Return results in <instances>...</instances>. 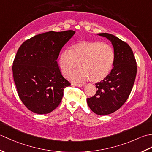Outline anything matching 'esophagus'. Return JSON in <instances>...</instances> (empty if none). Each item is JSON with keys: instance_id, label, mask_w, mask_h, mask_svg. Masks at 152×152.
Instances as JSON below:
<instances>
[{"instance_id": "obj_1", "label": "esophagus", "mask_w": 152, "mask_h": 152, "mask_svg": "<svg viewBox=\"0 0 152 152\" xmlns=\"http://www.w3.org/2000/svg\"><path fill=\"white\" fill-rule=\"evenodd\" d=\"M72 85L77 86V87H83V86H84V84H80V83H72Z\"/></svg>"}]
</instances>
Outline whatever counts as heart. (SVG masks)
<instances>
[{"label":"heart","instance_id":"heart-1","mask_svg":"<svg viewBox=\"0 0 152 152\" xmlns=\"http://www.w3.org/2000/svg\"><path fill=\"white\" fill-rule=\"evenodd\" d=\"M115 53L110 45L99 41H82L74 44L70 51L59 54L58 63L64 74L67 75L77 67L80 69L69 75L76 82L90 80L92 82L102 81L112 69Z\"/></svg>","mask_w":152,"mask_h":152}]
</instances>
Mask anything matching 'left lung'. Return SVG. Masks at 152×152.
Returning a JSON list of instances; mask_svg holds the SVG:
<instances>
[{
    "label": "left lung",
    "instance_id": "left-lung-1",
    "mask_svg": "<svg viewBox=\"0 0 152 152\" xmlns=\"http://www.w3.org/2000/svg\"><path fill=\"white\" fill-rule=\"evenodd\" d=\"M106 37L114 47V68L102 81L95 83L97 91L87 99L89 107L96 114L108 115L118 110L127 101L133 89L137 66L131 47L114 35L99 33Z\"/></svg>",
    "mask_w": 152,
    "mask_h": 152
}]
</instances>
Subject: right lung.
I'll return each mask as SVG.
<instances>
[{"label":"right lung","instance_id":"1","mask_svg":"<svg viewBox=\"0 0 152 152\" xmlns=\"http://www.w3.org/2000/svg\"><path fill=\"white\" fill-rule=\"evenodd\" d=\"M74 31H49L25 41L18 50L12 71L18 95L25 106L38 114L56 109L64 89L70 83L63 76L57 59Z\"/></svg>","mask_w":152,"mask_h":152}]
</instances>
